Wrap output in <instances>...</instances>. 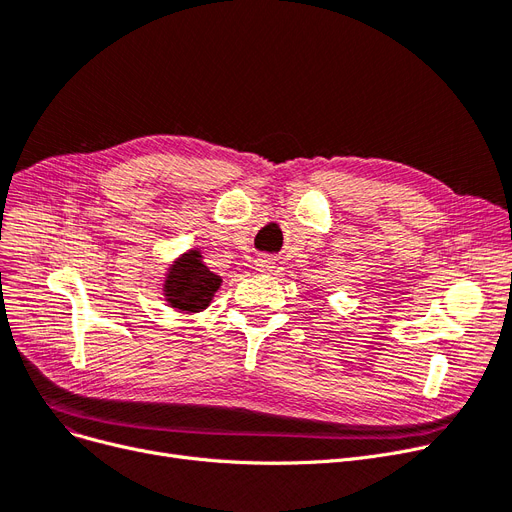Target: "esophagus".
<instances>
[{"label":"esophagus","mask_w":512,"mask_h":512,"mask_svg":"<svg viewBox=\"0 0 512 512\" xmlns=\"http://www.w3.org/2000/svg\"><path fill=\"white\" fill-rule=\"evenodd\" d=\"M255 270H257V272H261V274H270V272H274V259L265 257V255H259V257L255 259Z\"/></svg>","instance_id":"obj_1"}]
</instances>
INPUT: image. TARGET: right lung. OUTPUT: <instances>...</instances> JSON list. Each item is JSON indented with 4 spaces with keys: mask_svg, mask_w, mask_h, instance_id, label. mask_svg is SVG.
<instances>
[{
    "mask_svg": "<svg viewBox=\"0 0 512 512\" xmlns=\"http://www.w3.org/2000/svg\"><path fill=\"white\" fill-rule=\"evenodd\" d=\"M221 278L203 263L201 251H188L173 261L165 274L163 295L165 301L184 314H196L209 307Z\"/></svg>",
    "mask_w": 512,
    "mask_h": 512,
    "instance_id": "add662e5",
    "label": "right lung"
}]
</instances>
